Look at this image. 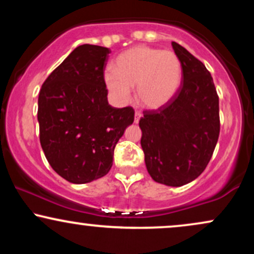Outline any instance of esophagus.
<instances>
[{"mask_svg": "<svg viewBox=\"0 0 254 254\" xmlns=\"http://www.w3.org/2000/svg\"><path fill=\"white\" fill-rule=\"evenodd\" d=\"M141 117H142L141 112H135V123H136V124L138 123L139 119H141Z\"/></svg>", "mask_w": 254, "mask_h": 254, "instance_id": "obj_1", "label": "esophagus"}]
</instances>
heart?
Segmentation results:
<instances>
[{"label":"heart","mask_w":254,"mask_h":254,"mask_svg":"<svg viewBox=\"0 0 254 254\" xmlns=\"http://www.w3.org/2000/svg\"><path fill=\"white\" fill-rule=\"evenodd\" d=\"M182 63L173 51L138 45L122 52L113 71L104 74V82L118 104H127L131 87L137 101L147 109H159L176 95L182 82Z\"/></svg>","instance_id":"1"}]
</instances>
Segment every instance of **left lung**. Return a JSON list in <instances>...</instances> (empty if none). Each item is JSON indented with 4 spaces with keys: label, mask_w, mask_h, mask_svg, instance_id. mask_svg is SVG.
Listing matches in <instances>:
<instances>
[{
    "label": "left lung",
    "mask_w": 254,
    "mask_h": 254,
    "mask_svg": "<svg viewBox=\"0 0 254 254\" xmlns=\"http://www.w3.org/2000/svg\"><path fill=\"white\" fill-rule=\"evenodd\" d=\"M182 83L173 98L139 119L145 167L154 182L183 186L202 174L220 135L218 97L210 72L176 42Z\"/></svg>",
    "instance_id": "left-lung-1"
}]
</instances>
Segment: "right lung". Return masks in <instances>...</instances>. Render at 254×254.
<instances>
[{
  "mask_svg": "<svg viewBox=\"0 0 254 254\" xmlns=\"http://www.w3.org/2000/svg\"><path fill=\"white\" fill-rule=\"evenodd\" d=\"M110 50L77 46L49 75L38 98L40 144L58 176L86 184L106 176L115 147L133 123L132 107L107 101L104 70Z\"/></svg>",
  "mask_w": 254,
  "mask_h": 254,
  "instance_id": "add662e5",
  "label": "right lung"
}]
</instances>
